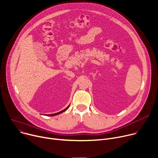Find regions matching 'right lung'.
<instances>
[{
	"mask_svg": "<svg viewBox=\"0 0 158 158\" xmlns=\"http://www.w3.org/2000/svg\"><path fill=\"white\" fill-rule=\"evenodd\" d=\"M69 106H70V105L65 108V109H64V110H62V111H59V112H58V113H53V114H46L47 116H55V115H56V114H60V113H63L64 111H66L67 109H68V108L69 107Z\"/></svg>",
	"mask_w": 158,
	"mask_h": 158,
	"instance_id": "add662e5",
	"label": "right lung"
}]
</instances>
